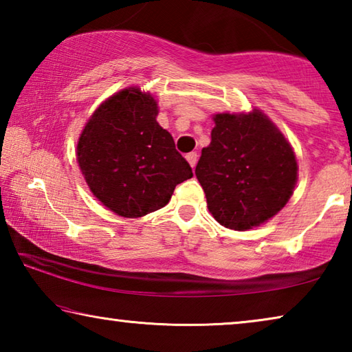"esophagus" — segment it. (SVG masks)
<instances>
[{"label": "esophagus", "instance_id": "34e87169", "mask_svg": "<svg viewBox=\"0 0 352 352\" xmlns=\"http://www.w3.org/2000/svg\"><path fill=\"white\" fill-rule=\"evenodd\" d=\"M186 160H188V163L190 164V168H195V164H197V160H199V155L195 153V152H190V153H188L186 155Z\"/></svg>", "mask_w": 352, "mask_h": 352}]
</instances>
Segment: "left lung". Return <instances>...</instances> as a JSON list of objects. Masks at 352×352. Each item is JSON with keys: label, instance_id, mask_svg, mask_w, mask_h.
<instances>
[{"label": "left lung", "instance_id": "1", "mask_svg": "<svg viewBox=\"0 0 352 352\" xmlns=\"http://www.w3.org/2000/svg\"><path fill=\"white\" fill-rule=\"evenodd\" d=\"M211 142L195 175L208 210L225 228L245 231L283 210L298 180L295 152L261 110L214 115Z\"/></svg>", "mask_w": 352, "mask_h": 352}]
</instances>
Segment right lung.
<instances>
[{"instance_id": "1", "label": "right lung", "mask_w": 352, "mask_h": 352, "mask_svg": "<svg viewBox=\"0 0 352 352\" xmlns=\"http://www.w3.org/2000/svg\"><path fill=\"white\" fill-rule=\"evenodd\" d=\"M157 115L151 93L124 88L98 107L77 141V163L88 188L118 216L136 219L160 210L177 184L192 177Z\"/></svg>"}]
</instances>
